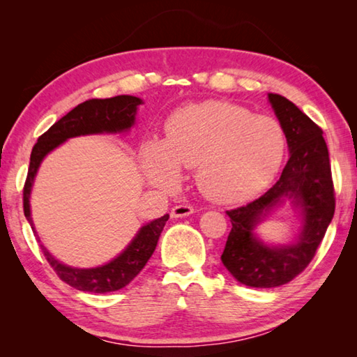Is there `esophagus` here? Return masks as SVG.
I'll return each mask as SVG.
<instances>
[{
	"label": "esophagus",
	"instance_id": "obj_1",
	"mask_svg": "<svg viewBox=\"0 0 357 357\" xmlns=\"http://www.w3.org/2000/svg\"><path fill=\"white\" fill-rule=\"evenodd\" d=\"M193 213V208L189 204H176L172 209V217H187Z\"/></svg>",
	"mask_w": 357,
	"mask_h": 357
}]
</instances>
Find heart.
<instances>
[{"label": "heart", "instance_id": "1", "mask_svg": "<svg viewBox=\"0 0 357 357\" xmlns=\"http://www.w3.org/2000/svg\"><path fill=\"white\" fill-rule=\"evenodd\" d=\"M287 138L279 121L244 107L204 100L179 108L167 124V140H151L143 151L148 183L173 189L179 168H197L195 181L211 202L250 200L275 178Z\"/></svg>", "mask_w": 357, "mask_h": 357}]
</instances>
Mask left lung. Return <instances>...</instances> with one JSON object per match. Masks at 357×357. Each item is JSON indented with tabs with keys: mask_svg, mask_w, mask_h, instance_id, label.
Returning a JSON list of instances; mask_svg holds the SVG:
<instances>
[{
	"mask_svg": "<svg viewBox=\"0 0 357 357\" xmlns=\"http://www.w3.org/2000/svg\"><path fill=\"white\" fill-rule=\"evenodd\" d=\"M269 102L285 132L289 159L280 179L264 195L227 211L231 231L220 257L234 279L253 288L280 287L299 275L315 257L335 211L329 151L321 128L280 94L271 93ZM285 197L301 209L300 239L296 245L266 246L255 238L252 228Z\"/></svg>",
	"mask_w": 357,
	"mask_h": 357,
	"instance_id": "left-lung-1",
	"label": "left lung"
}]
</instances>
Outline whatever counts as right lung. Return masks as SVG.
<instances>
[{"label": "right lung", "instance_id": "1", "mask_svg": "<svg viewBox=\"0 0 357 357\" xmlns=\"http://www.w3.org/2000/svg\"><path fill=\"white\" fill-rule=\"evenodd\" d=\"M140 104L142 99L134 98V96H116V98L110 99H89L77 105L74 110H70L66 116L56 121L45 134H42L38 138V143L34 144L31 151L28 176L25 181V187H23V211H25L26 220L33 229L34 227L31 211H29V195H31L34 176L44 157L72 137L104 134V132L112 134V132H123L130 129L135 121L137 107ZM168 217L170 215L165 214L142 227L140 231L132 239V243L126 247L124 252H121L110 263L99 266V268H70V266H66L53 258L50 252L42 244L40 249L44 252L48 264L52 266L59 279L68 283V285L80 289V291L89 293L116 291V289L129 285L140 274V271L144 268V264L148 263V259L155 250L157 241H159ZM38 241L40 239L38 238Z\"/></svg>", "mask_w": 357, "mask_h": 357}]
</instances>
